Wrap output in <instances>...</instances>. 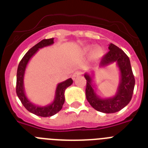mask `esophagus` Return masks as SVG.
Masks as SVG:
<instances>
[{
  "label": "esophagus",
  "mask_w": 148,
  "mask_h": 148,
  "mask_svg": "<svg viewBox=\"0 0 148 148\" xmlns=\"http://www.w3.org/2000/svg\"><path fill=\"white\" fill-rule=\"evenodd\" d=\"M82 72L80 71H76L74 72V74H73V75H72V77H73V79H75L76 77H79L80 75H81Z\"/></svg>",
  "instance_id": "34e87169"
}]
</instances>
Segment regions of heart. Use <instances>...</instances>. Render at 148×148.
Wrapping results in <instances>:
<instances>
[{
	"mask_svg": "<svg viewBox=\"0 0 148 148\" xmlns=\"http://www.w3.org/2000/svg\"><path fill=\"white\" fill-rule=\"evenodd\" d=\"M89 49H90V47L88 48L87 50H89ZM101 53H102V51H101V48H96V49L92 52V57L93 59H96V58H98V57H99L101 55Z\"/></svg>",
	"mask_w": 148,
	"mask_h": 148,
	"instance_id": "b5f03b06",
	"label": "heart"
}]
</instances>
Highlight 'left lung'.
<instances>
[{"mask_svg": "<svg viewBox=\"0 0 148 148\" xmlns=\"http://www.w3.org/2000/svg\"><path fill=\"white\" fill-rule=\"evenodd\" d=\"M108 49L110 51L101 59L99 67H106L114 62L116 63L120 71V84L115 95L102 99L95 92L91 75L85 73L84 77L86 80V96L90 105L98 111L112 114L123 108L131 101L135 86V77L130 60L126 53L113 43L109 44Z\"/></svg>", "mask_w": 148, "mask_h": 148, "instance_id": "8db88e82", "label": "left lung"}]
</instances>
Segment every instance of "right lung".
I'll return each mask as SVG.
<instances>
[{
    "mask_svg": "<svg viewBox=\"0 0 148 148\" xmlns=\"http://www.w3.org/2000/svg\"><path fill=\"white\" fill-rule=\"evenodd\" d=\"M54 43V39H44L41 41L37 43L35 46L32 47L26 53L24 57L18 64V69H17L16 75V94L22 104L24 105L29 112L35 114L37 116L47 117V116H53L54 114H57L61 109L62 108L63 104L64 103V91L65 89L70 86L73 84V80L69 78L68 80L59 83L57 85L55 92V98L51 104L46 106H38L32 103L29 99L27 98L25 92L24 88V76L25 72L26 67L30 59L35 54L39 49H41L45 47H48Z\"/></svg>",
    "mask_w": 148,
    "mask_h": 148,
    "instance_id": "1",
    "label": "right lung"
}]
</instances>
